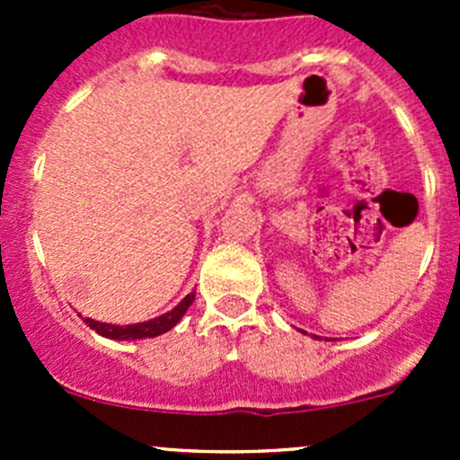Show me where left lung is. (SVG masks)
Returning <instances> with one entry per match:
<instances>
[{
	"instance_id": "left-lung-1",
	"label": "left lung",
	"mask_w": 460,
	"mask_h": 460,
	"mask_svg": "<svg viewBox=\"0 0 460 460\" xmlns=\"http://www.w3.org/2000/svg\"><path fill=\"white\" fill-rule=\"evenodd\" d=\"M314 338H318V336H314Z\"/></svg>"
}]
</instances>
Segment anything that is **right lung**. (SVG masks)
Instances as JSON below:
<instances>
[{"mask_svg": "<svg viewBox=\"0 0 460 460\" xmlns=\"http://www.w3.org/2000/svg\"><path fill=\"white\" fill-rule=\"evenodd\" d=\"M196 300V291L187 296L184 300H180V305H175L171 312L162 314V316L146 320V323H136V324H109V323H100V320L93 318H84V323L91 329H95L100 336L111 338V341H137V338H155L160 333H166L169 329H173L175 324L180 323V318L187 314V309L191 307V303Z\"/></svg>", "mask_w": 460, "mask_h": 460, "instance_id": "right-lung-1", "label": "right lung"}]
</instances>
